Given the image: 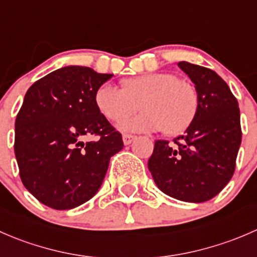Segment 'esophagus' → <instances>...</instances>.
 I'll return each instance as SVG.
<instances>
[{
	"label": "esophagus",
	"mask_w": 257,
	"mask_h": 257,
	"mask_svg": "<svg viewBox=\"0 0 257 257\" xmlns=\"http://www.w3.org/2000/svg\"><path fill=\"white\" fill-rule=\"evenodd\" d=\"M136 139H137V137L133 136V134H126V133L123 134V142L125 145H129L131 143H133Z\"/></svg>",
	"instance_id": "esophagus-1"
}]
</instances>
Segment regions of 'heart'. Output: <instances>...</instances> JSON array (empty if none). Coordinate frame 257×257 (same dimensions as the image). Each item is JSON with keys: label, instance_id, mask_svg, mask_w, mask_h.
I'll list each match as a JSON object with an SVG mask.
<instances>
[{"label": "heart", "instance_id": "1", "mask_svg": "<svg viewBox=\"0 0 257 257\" xmlns=\"http://www.w3.org/2000/svg\"><path fill=\"white\" fill-rule=\"evenodd\" d=\"M139 107L143 112L121 124L131 132L160 131L178 136L191 125L199 110L195 88L172 73H148L124 79L121 88L104 83L95 93V105L108 120L118 123Z\"/></svg>", "mask_w": 257, "mask_h": 257}]
</instances>
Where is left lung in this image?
<instances>
[{
	"mask_svg": "<svg viewBox=\"0 0 257 257\" xmlns=\"http://www.w3.org/2000/svg\"><path fill=\"white\" fill-rule=\"evenodd\" d=\"M178 66L195 84L198 114L173 143L155 142L148 168L164 194L203 203L216 196L234 175L241 144L240 109L229 85L214 71L188 62Z\"/></svg>",
	"mask_w": 257,
	"mask_h": 257,
	"instance_id": "1",
	"label": "left lung"
}]
</instances>
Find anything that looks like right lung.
Segmentation results:
<instances>
[{"label": "right lung", "mask_w": 257, "mask_h": 257, "mask_svg": "<svg viewBox=\"0 0 257 257\" xmlns=\"http://www.w3.org/2000/svg\"><path fill=\"white\" fill-rule=\"evenodd\" d=\"M113 74L68 66L33 83L16 118L15 154L25 188L45 205L68 210L92 199L121 134L95 105L98 88ZM95 142L83 144L84 136Z\"/></svg>", "instance_id": "obj_1"}]
</instances>
